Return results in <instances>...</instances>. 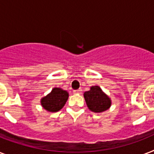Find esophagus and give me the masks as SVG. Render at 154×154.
Instances as JSON below:
<instances>
[{"mask_svg":"<svg viewBox=\"0 0 154 154\" xmlns=\"http://www.w3.org/2000/svg\"><path fill=\"white\" fill-rule=\"evenodd\" d=\"M73 94H82V89H77V90H73Z\"/></svg>","mask_w":154,"mask_h":154,"instance_id":"1","label":"esophagus"}]
</instances>
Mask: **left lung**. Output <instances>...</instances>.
Wrapping results in <instances>:
<instances>
[{
    "label": "left lung",
    "instance_id": "8db88e82",
    "mask_svg": "<svg viewBox=\"0 0 154 154\" xmlns=\"http://www.w3.org/2000/svg\"><path fill=\"white\" fill-rule=\"evenodd\" d=\"M84 97L89 109L94 112H105L112 105L109 97L98 85L90 87L89 91L84 93Z\"/></svg>",
    "mask_w": 154,
    "mask_h": 154
}]
</instances>
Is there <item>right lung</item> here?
Instances as JSON below:
<instances>
[{"label": "right lung", "instance_id": "1", "mask_svg": "<svg viewBox=\"0 0 154 154\" xmlns=\"http://www.w3.org/2000/svg\"><path fill=\"white\" fill-rule=\"evenodd\" d=\"M69 98V93L61 88L55 87L46 96L41 99V105L48 112H56L61 109Z\"/></svg>", "mask_w": 154, "mask_h": 154}]
</instances>
